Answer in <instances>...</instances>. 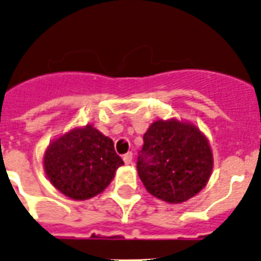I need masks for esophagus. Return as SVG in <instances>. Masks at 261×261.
Instances as JSON below:
<instances>
[{
	"label": "esophagus",
	"instance_id": "1",
	"mask_svg": "<svg viewBox=\"0 0 261 261\" xmlns=\"http://www.w3.org/2000/svg\"><path fill=\"white\" fill-rule=\"evenodd\" d=\"M123 161H125V164L130 165V164L133 163V153H131V152H127V153L123 154Z\"/></svg>",
	"mask_w": 261,
	"mask_h": 261
}]
</instances>
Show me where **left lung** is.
I'll use <instances>...</instances> for the list:
<instances>
[{
  "label": "left lung",
  "instance_id": "8db88e82",
  "mask_svg": "<svg viewBox=\"0 0 261 261\" xmlns=\"http://www.w3.org/2000/svg\"><path fill=\"white\" fill-rule=\"evenodd\" d=\"M136 169L147 191L168 203H183L206 185L213 168L211 147L190 123L153 122L143 136Z\"/></svg>",
  "mask_w": 261,
  "mask_h": 261
}]
</instances>
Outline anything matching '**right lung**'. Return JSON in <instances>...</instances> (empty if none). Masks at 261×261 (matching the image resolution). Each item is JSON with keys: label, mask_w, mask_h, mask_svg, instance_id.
Returning a JSON list of instances; mask_svg holds the SVG:
<instances>
[{"label": "right lung", "mask_w": 261, "mask_h": 261, "mask_svg": "<svg viewBox=\"0 0 261 261\" xmlns=\"http://www.w3.org/2000/svg\"><path fill=\"white\" fill-rule=\"evenodd\" d=\"M123 160L113 140L92 126L76 128L49 145L44 166L51 185L75 200L100 194L112 182Z\"/></svg>", "instance_id": "right-lung-1"}]
</instances>
